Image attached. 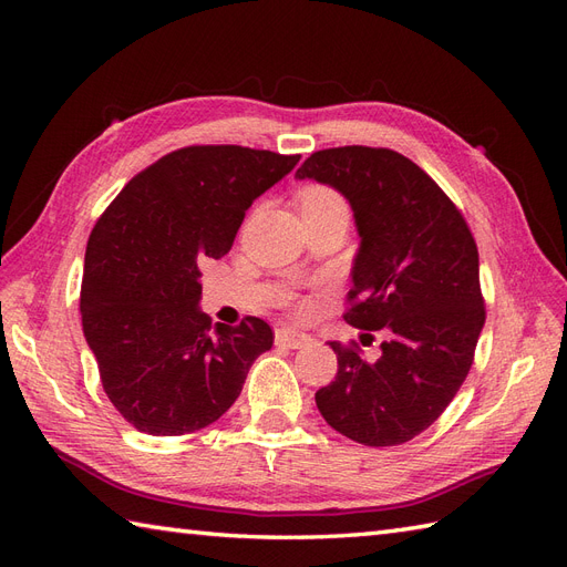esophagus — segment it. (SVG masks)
Returning <instances> with one entry per match:
<instances>
[{
	"instance_id": "obj_1",
	"label": "esophagus",
	"mask_w": 567,
	"mask_h": 567,
	"mask_svg": "<svg viewBox=\"0 0 567 567\" xmlns=\"http://www.w3.org/2000/svg\"><path fill=\"white\" fill-rule=\"evenodd\" d=\"M310 342H312V338L302 331H296V329H279L277 331V346H281V348L300 350L305 346H310Z\"/></svg>"
}]
</instances>
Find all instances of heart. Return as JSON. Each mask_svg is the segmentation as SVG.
Instances as JSON below:
<instances>
[{
	"label": "heart",
	"mask_w": 567,
	"mask_h": 567,
	"mask_svg": "<svg viewBox=\"0 0 567 567\" xmlns=\"http://www.w3.org/2000/svg\"><path fill=\"white\" fill-rule=\"evenodd\" d=\"M298 205L305 213H329V210H348V203L333 186L326 184H307L298 192Z\"/></svg>",
	"instance_id": "obj_1"
}]
</instances>
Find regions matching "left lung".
Instances as JSON below:
<instances>
[{
	"instance_id": "obj_1",
	"label": "left lung",
	"mask_w": 567,
	"mask_h": 567,
	"mask_svg": "<svg viewBox=\"0 0 567 567\" xmlns=\"http://www.w3.org/2000/svg\"><path fill=\"white\" fill-rule=\"evenodd\" d=\"M298 179L331 184L362 236L346 321L386 340L373 363L352 340L331 342L336 381L315 400L333 431L367 447H394L431 427L473 367L485 326L475 238L431 175L392 148L312 153Z\"/></svg>"
}]
</instances>
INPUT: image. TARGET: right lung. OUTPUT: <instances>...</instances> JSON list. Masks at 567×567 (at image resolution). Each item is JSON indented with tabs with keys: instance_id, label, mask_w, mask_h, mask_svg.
<instances>
[{
	"instance_id": "obj_1",
	"label": "right lung",
	"mask_w": 567,
	"mask_h": 567,
	"mask_svg": "<svg viewBox=\"0 0 567 567\" xmlns=\"http://www.w3.org/2000/svg\"><path fill=\"white\" fill-rule=\"evenodd\" d=\"M300 156L184 146L134 175L94 225L80 290L82 331L111 404L146 435L215 423L274 342L269 323L210 326L200 262L234 246L246 210Z\"/></svg>"
}]
</instances>
